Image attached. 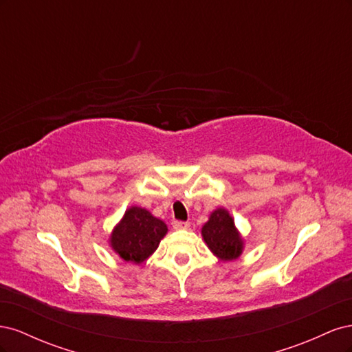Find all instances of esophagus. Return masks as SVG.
Instances as JSON below:
<instances>
[{
  "label": "esophagus",
  "mask_w": 352,
  "mask_h": 352,
  "mask_svg": "<svg viewBox=\"0 0 352 352\" xmlns=\"http://www.w3.org/2000/svg\"><path fill=\"white\" fill-rule=\"evenodd\" d=\"M173 228L175 229H188L189 228V221H182V220H175L173 223Z\"/></svg>",
  "instance_id": "obj_1"
}]
</instances>
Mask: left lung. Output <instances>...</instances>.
<instances>
[{"label":"left lung","instance_id":"1","mask_svg":"<svg viewBox=\"0 0 352 352\" xmlns=\"http://www.w3.org/2000/svg\"><path fill=\"white\" fill-rule=\"evenodd\" d=\"M202 238L221 260H233L242 252V239L229 212L223 208L216 210L210 216V220L202 228Z\"/></svg>","mask_w":352,"mask_h":352}]
</instances>
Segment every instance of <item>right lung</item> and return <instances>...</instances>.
<instances>
[{"label": "right lung", "mask_w": 352, "mask_h": 352, "mask_svg": "<svg viewBox=\"0 0 352 352\" xmlns=\"http://www.w3.org/2000/svg\"><path fill=\"white\" fill-rule=\"evenodd\" d=\"M166 232L164 221L151 216L150 211L132 207L114 229L111 247L123 260L142 263L157 250Z\"/></svg>", "instance_id": "right-lung-1"}]
</instances>
